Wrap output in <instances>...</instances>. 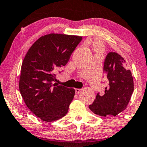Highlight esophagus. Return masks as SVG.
Here are the masks:
<instances>
[{
	"instance_id": "esophagus-1",
	"label": "esophagus",
	"mask_w": 147,
	"mask_h": 147,
	"mask_svg": "<svg viewBox=\"0 0 147 147\" xmlns=\"http://www.w3.org/2000/svg\"><path fill=\"white\" fill-rule=\"evenodd\" d=\"M81 90H82V89H79V88H75V92L76 94H79L80 93Z\"/></svg>"
}]
</instances>
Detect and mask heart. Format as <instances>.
<instances>
[{"label": "heart", "mask_w": 147, "mask_h": 147, "mask_svg": "<svg viewBox=\"0 0 147 147\" xmlns=\"http://www.w3.org/2000/svg\"><path fill=\"white\" fill-rule=\"evenodd\" d=\"M94 50L96 51L97 53H102L104 51V47L103 45L100 41H96L94 42Z\"/></svg>", "instance_id": "b5f03b06"}]
</instances>
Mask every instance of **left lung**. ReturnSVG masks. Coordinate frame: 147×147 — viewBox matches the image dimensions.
I'll return each mask as SVG.
<instances>
[{
    "label": "left lung",
    "instance_id": "8db88e82",
    "mask_svg": "<svg viewBox=\"0 0 147 147\" xmlns=\"http://www.w3.org/2000/svg\"><path fill=\"white\" fill-rule=\"evenodd\" d=\"M124 58L115 52L106 56L103 70L109 81L105 94H96L89 108L100 116H116L127 108L134 92V80L130 70L127 69Z\"/></svg>",
    "mask_w": 147,
    "mask_h": 147
}]
</instances>
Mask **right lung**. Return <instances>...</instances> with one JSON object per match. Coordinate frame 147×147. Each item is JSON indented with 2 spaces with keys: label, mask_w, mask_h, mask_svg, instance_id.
Listing matches in <instances>:
<instances>
[{
  "label": "right lung",
  "mask_w": 147,
  "mask_h": 147,
  "mask_svg": "<svg viewBox=\"0 0 147 147\" xmlns=\"http://www.w3.org/2000/svg\"><path fill=\"white\" fill-rule=\"evenodd\" d=\"M81 40V36L50 33L35 41L24 57L19 90L28 108L42 121H57L68 112L75 90L53 84L55 72L66 66Z\"/></svg>",
  "instance_id": "obj_1"
}]
</instances>
